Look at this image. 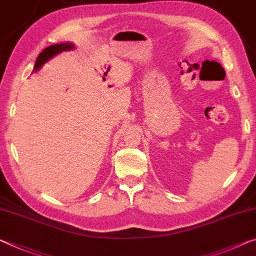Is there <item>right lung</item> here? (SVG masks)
I'll return each instance as SVG.
<instances>
[{"label":"right lung","mask_w":256,"mask_h":256,"mask_svg":"<svg viewBox=\"0 0 256 256\" xmlns=\"http://www.w3.org/2000/svg\"><path fill=\"white\" fill-rule=\"evenodd\" d=\"M75 48V46L70 42H64V43H58V44H54V46H50L44 48V50L40 52L38 54V59H36L35 62V66H34V70L33 72H38L40 68L43 67V64L48 62V60L54 58L56 54H62V52L64 51H70L72 48Z\"/></svg>","instance_id":"1"}]
</instances>
